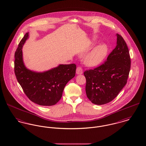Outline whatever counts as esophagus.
I'll return each mask as SVG.
<instances>
[{"label":"esophagus","mask_w":146,"mask_h":146,"mask_svg":"<svg viewBox=\"0 0 146 146\" xmlns=\"http://www.w3.org/2000/svg\"><path fill=\"white\" fill-rule=\"evenodd\" d=\"M83 71L81 67H79L76 68V73L77 74H83Z\"/></svg>","instance_id":"1"}]
</instances>
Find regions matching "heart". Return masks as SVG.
<instances>
[{
    "label": "heart",
    "instance_id": "b5f03b06",
    "mask_svg": "<svg viewBox=\"0 0 146 146\" xmlns=\"http://www.w3.org/2000/svg\"><path fill=\"white\" fill-rule=\"evenodd\" d=\"M108 49L104 44H99L94 47L84 58L85 64L90 67H95L104 61Z\"/></svg>",
    "mask_w": 146,
    "mask_h": 146
}]
</instances>
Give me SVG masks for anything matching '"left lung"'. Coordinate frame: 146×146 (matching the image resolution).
Instances as JSON below:
<instances>
[{"mask_svg":"<svg viewBox=\"0 0 146 146\" xmlns=\"http://www.w3.org/2000/svg\"><path fill=\"white\" fill-rule=\"evenodd\" d=\"M116 36L117 45L104 64L84 73L86 96L97 105L111 101L127 83L131 66L129 49L123 37Z\"/></svg>","mask_w":146,"mask_h":146,"instance_id":"left-lung-1","label":"left lung"}]
</instances>
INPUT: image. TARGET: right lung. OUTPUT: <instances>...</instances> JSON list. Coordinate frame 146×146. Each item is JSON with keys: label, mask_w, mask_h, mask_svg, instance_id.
I'll return each instance as SVG.
<instances>
[{"label": "right lung", "mask_w": 146, "mask_h": 146, "mask_svg": "<svg viewBox=\"0 0 146 146\" xmlns=\"http://www.w3.org/2000/svg\"><path fill=\"white\" fill-rule=\"evenodd\" d=\"M29 35V32L24 35L15 54V76L31 101L44 106L55 105L62 97L66 85L75 76L76 65L60 64L44 72L28 69L23 62L22 49Z\"/></svg>", "instance_id": "add662e5"}]
</instances>
